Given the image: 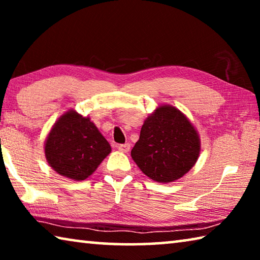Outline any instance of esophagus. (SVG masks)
Masks as SVG:
<instances>
[{"instance_id": "esophagus-1", "label": "esophagus", "mask_w": 260, "mask_h": 260, "mask_svg": "<svg viewBox=\"0 0 260 260\" xmlns=\"http://www.w3.org/2000/svg\"><path fill=\"white\" fill-rule=\"evenodd\" d=\"M131 149V144L129 143H125V144H119L118 146V150H119L120 152H128Z\"/></svg>"}]
</instances>
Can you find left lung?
Listing matches in <instances>:
<instances>
[{
  "label": "left lung",
  "instance_id": "8db88e82",
  "mask_svg": "<svg viewBox=\"0 0 260 260\" xmlns=\"http://www.w3.org/2000/svg\"><path fill=\"white\" fill-rule=\"evenodd\" d=\"M201 155L196 127L178 108L161 104L144 120L131 156L152 181L174 182L188 173Z\"/></svg>",
  "mask_w": 260,
  "mask_h": 260
}]
</instances>
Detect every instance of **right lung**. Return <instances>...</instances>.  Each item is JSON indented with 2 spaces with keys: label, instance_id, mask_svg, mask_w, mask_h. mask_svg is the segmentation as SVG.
I'll list each match as a JSON object with an SVG mask.
<instances>
[{
  "label": "right lung",
  "instance_id": "obj_1",
  "mask_svg": "<svg viewBox=\"0 0 260 260\" xmlns=\"http://www.w3.org/2000/svg\"><path fill=\"white\" fill-rule=\"evenodd\" d=\"M45 156L55 172L73 181L93 174L111 147L89 117L74 109L55 121L45 141Z\"/></svg>",
  "mask_w": 260,
  "mask_h": 260
}]
</instances>
